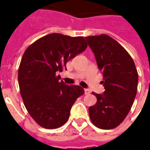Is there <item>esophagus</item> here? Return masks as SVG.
<instances>
[{
	"mask_svg": "<svg viewBox=\"0 0 150 150\" xmlns=\"http://www.w3.org/2000/svg\"><path fill=\"white\" fill-rule=\"evenodd\" d=\"M84 94H85V95H89V94H90L89 89H84Z\"/></svg>",
	"mask_w": 150,
	"mask_h": 150,
	"instance_id": "obj_1",
	"label": "esophagus"
}]
</instances>
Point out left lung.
<instances>
[{
  "instance_id": "8db88e82",
  "label": "left lung",
  "mask_w": 150,
  "mask_h": 150,
  "mask_svg": "<svg viewBox=\"0 0 150 150\" xmlns=\"http://www.w3.org/2000/svg\"><path fill=\"white\" fill-rule=\"evenodd\" d=\"M103 73V94L92 92L97 103L88 112L93 125L104 130L117 127L131 110L137 93L139 76L128 52L106 34L86 37Z\"/></svg>"
}]
</instances>
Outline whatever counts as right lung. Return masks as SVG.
Returning a JSON list of instances; mask_svg holds the SVG:
<instances>
[{
    "label": "right lung",
    "mask_w": 150,
    "mask_h": 150,
    "mask_svg": "<svg viewBox=\"0 0 150 150\" xmlns=\"http://www.w3.org/2000/svg\"><path fill=\"white\" fill-rule=\"evenodd\" d=\"M83 37L51 33L26 48L18 67V81L25 109L35 122L47 129L65 125L76 98L84 93L78 85L59 81L58 72L87 48Z\"/></svg>",
    "instance_id": "add662e5"
}]
</instances>
